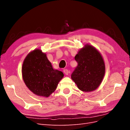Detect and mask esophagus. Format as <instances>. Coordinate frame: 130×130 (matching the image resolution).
Wrapping results in <instances>:
<instances>
[{"instance_id":"34e87169","label":"esophagus","mask_w":130,"mask_h":130,"mask_svg":"<svg viewBox=\"0 0 130 130\" xmlns=\"http://www.w3.org/2000/svg\"><path fill=\"white\" fill-rule=\"evenodd\" d=\"M63 72L66 75H68V70L65 69L63 70Z\"/></svg>"}]
</instances>
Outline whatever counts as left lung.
<instances>
[{
	"mask_svg": "<svg viewBox=\"0 0 130 130\" xmlns=\"http://www.w3.org/2000/svg\"><path fill=\"white\" fill-rule=\"evenodd\" d=\"M77 66L71 75L78 88L88 92L101 84L105 73V65L101 54L93 46L86 44L75 56Z\"/></svg>",
	"mask_w": 130,
	"mask_h": 130,
	"instance_id": "1",
	"label": "left lung"
}]
</instances>
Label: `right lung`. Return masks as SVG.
Listing matches in <instances>:
<instances>
[{
	"label": "right lung",
	"mask_w": 130,
	"mask_h": 130,
	"mask_svg": "<svg viewBox=\"0 0 130 130\" xmlns=\"http://www.w3.org/2000/svg\"><path fill=\"white\" fill-rule=\"evenodd\" d=\"M23 79L27 87L38 96L48 97L56 90L64 75L54 69L46 54L40 49L30 52L23 62Z\"/></svg>",
	"instance_id": "obj_1"
}]
</instances>
